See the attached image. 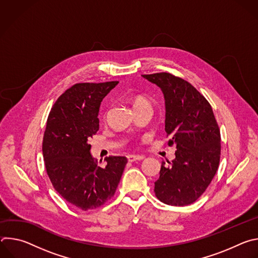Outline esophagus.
I'll use <instances>...</instances> for the list:
<instances>
[{
	"label": "esophagus",
	"instance_id": "esophagus-1",
	"mask_svg": "<svg viewBox=\"0 0 258 258\" xmlns=\"http://www.w3.org/2000/svg\"><path fill=\"white\" fill-rule=\"evenodd\" d=\"M144 159V156H141V155H127V160L130 162H134V161H138V160H143Z\"/></svg>",
	"mask_w": 258,
	"mask_h": 258
}]
</instances>
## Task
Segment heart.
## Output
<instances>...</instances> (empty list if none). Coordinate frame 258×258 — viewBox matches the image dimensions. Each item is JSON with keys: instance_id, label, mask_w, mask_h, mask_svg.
<instances>
[{"instance_id": "heart-1", "label": "heart", "mask_w": 258, "mask_h": 258, "mask_svg": "<svg viewBox=\"0 0 258 258\" xmlns=\"http://www.w3.org/2000/svg\"><path fill=\"white\" fill-rule=\"evenodd\" d=\"M130 100L133 103V106H134L135 110L141 109V108H145V107L151 108V103H150L149 99L146 98L143 95L132 94V95H130Z\"/></svg>"}]
</instances>
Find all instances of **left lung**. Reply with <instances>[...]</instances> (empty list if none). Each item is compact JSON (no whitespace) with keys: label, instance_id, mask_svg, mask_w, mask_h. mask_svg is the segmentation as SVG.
<instances>
[{"label":"left lung","instance_id":"left-lung-1","mask_svg":"<svg viewBox=\"0 0 258 258\" xmlns=\"http://www.w3.org/2000/svg\"><path fill=\"white\" fill-rule=\"evenodd\" d=\"M143 78L162 90L168 146L176 145L170 165L161 163L155 196L168 205H189L205 192L218 168L222 148L218 124L209 102L187 81L167 72Z\"/></svg>","mask_w":258,"mask_h":258}]
</instances>
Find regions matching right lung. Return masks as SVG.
I'll return each mask as SVG.
<instances>
[{
  "instance_id": "obj_1",
  "label": "right lung",
  "mask_w": 258,
  "mask_h": 258,
  "mask_svg": "<svg viewBox=\"0 0 258 258\" xmlns=\"http://www.w3.org/2000/svg\"><path fill=\"white\" fill-rule=\"evenodd\" d=\"M117 84L73 85L57 99L47 119L43 155L49 178L62 198L85 211L114 196L127 163L124 156H109L102 167L90 153L89 140L99 131L100 104Z\"/></svg>"
}]
</instances>
